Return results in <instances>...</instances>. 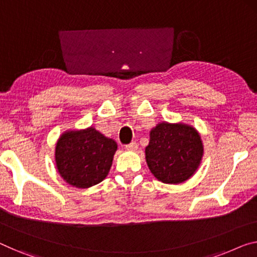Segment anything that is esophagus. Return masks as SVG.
<instances>
[{"label": "esophagus", "mask_w": 257, "mask_h": 257, "mask_svg": "<svg viewBox=\"0 0 257 257\" xmlns=\"http://www.w3.org/2000/svg\"><path fill=\"white\" fill-rule=\"evenodd\" d=\"M137 148H139V145H137L136 142H133V143L125 145V149H127L128 151H136Z\"/></svg>", "instance_id": "obj_1"}]
</instances>
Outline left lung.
Instances as JSON below:
<instances>
[{"instance_id":"left-lung-1","label":"left lung","mask_w":257,"mask_h":257,"mask_svg":"<svg viewBox=\"0 0 257 257\" xmlns=\"http://www.w3.org/2000/svg\"><path fill=\"white\" fill-rule=\"evenodd\" d=\"M203 152L201 136L193 125L160 122L151 129L145 159L156 179L178 185L195 174L201 165Z\"/></svg>"}]
</instances>
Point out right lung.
I'll list each match as a JSON object with an SVG mask.
<instances>
[{
    "label": "right lung",
    "instance_id": "1",
    "mask_svg": "<svg viewBox=\"0 0 257 257\" xmlns=\"http://www.w3.org/2000/svg\"><path fill=\"white\" fill-rule=\"evenodd\" d=\"M116 150V142L93 127L67 130L55 147L57 172L70 186L90 188L107 177Z\"/></svg>",
    "mask_w": 257,
    "mask_h": 257
}]
</instances>
